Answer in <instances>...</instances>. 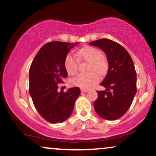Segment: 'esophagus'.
<instances>
[{"instance_id": "esophagus-1", "label": "esophagus", "mask_w": 156, "mask_h": 156, "mask_svg": "<svg viewBox=\"0 0 156 156\" xmlns=\"http://www.w3.org/2000/svg\"><path fill=\"white\" fill-rule=\"evenodd\" d=\"M80 90H81L82 93H87L88 91V89H83V88H82Z\"/></svg>"}]
</instances>
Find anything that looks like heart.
I'll return each instance as SVG.
<instances>
[{
    "mask_svg": "<svg viewBox=\"0 0 156 156\" xmlns=\"http://www.w3.org/2000/svg\"><path fill=\"white\" fill-rule=\"evenodd\" d=\"M78 56L83 61L88 62V73H80L71 80V84L82 88H90L98 82L100 75H104L107 72L108 64L107 60L103 56L101 51L94 47L86 46L78 51ZM78 60L71 54H68L64 61V66L69 75H75L78 70Z\"/></svg>",
    "mask_w": 156,
    "mask_h": 156,
    "instance_id": "heart-1",
    "label": "heart"
}]
</instances>
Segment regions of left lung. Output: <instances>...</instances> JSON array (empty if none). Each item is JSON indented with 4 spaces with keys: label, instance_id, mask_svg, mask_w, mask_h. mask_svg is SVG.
<instances>
[{
    "label": "left lung",
    "instance_id": "left-lung-1",
    "mask_svg": "<svg viewBox=\"0 0 156 156\" xmlns=\"http://www.w3.org/2000/svg\"><path fill=\"white\" fill-rule=\"evenodd\" d=\"M105 52L108 61V73L101 83L106 90L97 91L95 111L105 120L122 117L129 108L136 93V72L126 48L115 41L99 39L89 43Z\"/></svg>",
    "mask_w": 156,
    "mask_h": 156
}]
</instances>
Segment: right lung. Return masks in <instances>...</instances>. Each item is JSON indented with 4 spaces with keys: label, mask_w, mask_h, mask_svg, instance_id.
Wrapping results in <instances>:
<instances>
[{
    "label": "right lung",
    "mask_w": 156,
    "mask_h": 156,
    "mask_svg": "<svg viewBox=\"0 0 156 156\" xmlns=\"http://www.w3.org/2000/svg\"><path fill=\"white\" fill-rule=\"evenodd\" d=\"M73 44L61 41L47 43L39 50L29 70V93L38 113L51 123H63L71 115L79 96L78 87L58 92V84L67 78L64 61Z\"/></svg>",
    "instance_id": "add662e5"
}]
</instances>
